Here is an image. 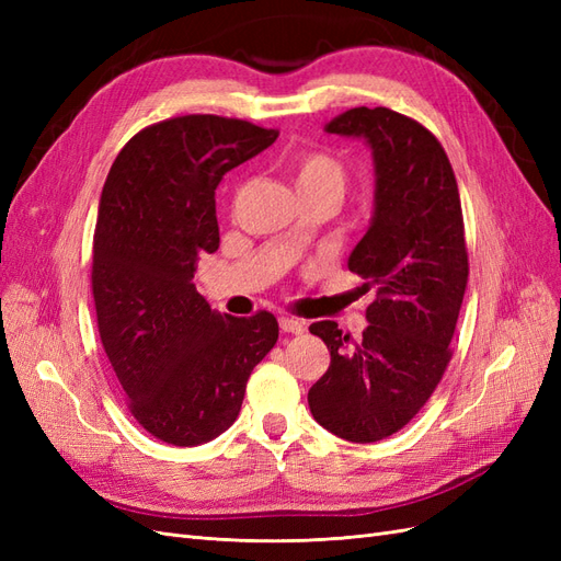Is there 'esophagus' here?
<instances>
[{
  "instance_id": "1",
  "label": "esophagus",
  "mask_w": 561,
  "mask_h": 561,
  "mask_svg": "<svg viewBox=\"0 0 561 561\" xmlns=\"http://www.w3.org/2000/svg\"><path fill=\"white\" fill-rule=\"evenodd\" d=\"M278 325H280V330L283 332H287V334H301L304 332V322H299V320H295V318H278Z\"/></svg>"
}]
</instances>
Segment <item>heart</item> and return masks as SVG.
Wrapping results in <instances>:
<instances>
[{
  "label": "heart",
  "instance_id": "b5f03b06",
  "mask_svg": "<svg viewBox=\"0 0 561 561\" xmlns=\"http://www.w3.org/2000/svg\"><path fill=\"white\" fill-rule=\"evenodd\" d=\"M295 184L301 198L330 196L339 203L346 192L348 173L344 163L330 151L311 149L295 159Z\"/></svg>",
  "mask_w": 561,
  "mask_h": 561
}]
</instances>
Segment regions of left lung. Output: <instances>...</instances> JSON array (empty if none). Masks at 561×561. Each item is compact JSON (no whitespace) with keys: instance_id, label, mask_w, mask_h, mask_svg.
Wrapping results in <instances>:
<instances>
[{"instance_id":"left-lung-1","label":"left lung","mask_w":561,"mask_h":561,"mask_svg":"<svg viewBox=\"0 0 561 561\" xmlns=\"http://www.w3.org/2000/svg\"><path fill=\"white\" fill-rule=\"evenodd\" d=\"M328 133L365 138L375 154L377 210L348 268L377 299L360 342L332 320L309 328L330 351L309 407L322 428L367 445L404 428L451 360L468 283L466 227L447 151L416 118L353 107Z\"/></svg>"}]
</instances>
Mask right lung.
I'll use <instances>...</instances> for the list:
<instances>
[{"mask_svg": "<svg viewBox=\"0 0 561 561\" xmlns=\"http://www.w3.org/2000/svg\"><path fill=\"white\" fill-rule=\"evenodd\" d=\"M276 138L243 118L173 116L135 133L110 168L93 233L98 332L128 412L161 443L225 433L278 339L274 313L219 316L194 285L196 260L219 248V180Z\"/></svg>", "mask_w": 561, "mask_h": 561, "instance_id": "add662e5", "label": "right lung"}]
</instances>
